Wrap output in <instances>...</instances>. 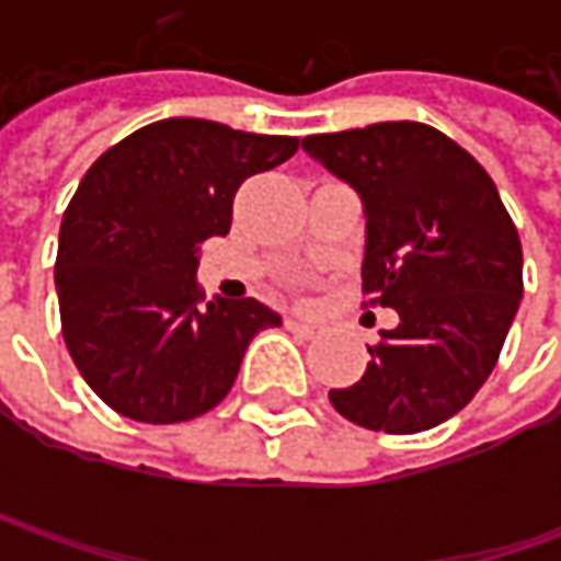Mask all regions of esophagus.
I'll use <instances>...</instances> for the list:
<instances>
[{"label": "esophagus", "mask_w": 561, "mask_h": 561, "mask_svg": "<svg viewBox=\"0 0 561 561\" xmlns=\"http://www.w3.org/2000/svg\"><path fill=\"white\" fill-rule=\"evenodd\" d=\"M287 331L296 336H302V340H312V336L318 334L314 324H309V321H296V318H287Z\"/></svg>", "instance_id": "obj_1"}]
</instances>
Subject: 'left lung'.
<instances>
[{
  "label": "left lung",
  "instance_id": "obj_1",
  "mask_svg": "<svg viewBox=\"0 0 561 561\" xmlns=\"http://www.w3.org/2000/svg\"><path fill=\"white\" fill-rule=\"evenodd\" d=\"M302 149L365 203L362 306L399 312L362 380L331 402L368 431H431L500 362L525 293L515 221L478 159L431 124L314 134Z\"/></svg>",
  "mask_w": 561,
  "mask_h": 561
}]
</instances>
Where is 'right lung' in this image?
<instances>
[{
    "instance_id": "add662e5",
    "label": "right lung",
    "mask_w": 561,
    "mask_h": 561,
    "mask_svg": "<svg viewBox=\"0 0 561 561\" xmlns=\"http://www.w3.org/2000/svg\"><path fill=\"white\" fill-rule=\"evenodd\" d=\"M296 149V137L164 118L90 164L61 218L55 290L65 346L108 409L199 419L230 393L249 340L280 324L255 299L205 302L196 255L230 230L243 181Z\"/></svg>"
}]
</instances>
